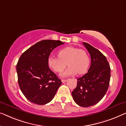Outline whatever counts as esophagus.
<instances>
[{"instance_id":"esophagus-1","label":"esophagus","mask_w":126,"mask_h":126,"mask_svg":"<svg viewBox=\"0 0 126 126\" xmlns=\"http://www.w3.org/2000/svg\"><path fill=\"white\" fill-rule=\"evenodd\" d=\"M61 81L63 83H64V82H65L67 81V79H62Z\"/></svg>"}]
</instances>
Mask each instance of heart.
<instances>
[{
    "mask_svg": "<svg viewBox=\"0 0 126 126\" xmlns=\"http://www.w3.org/2000/svg\"><path fill=\"white\" fill-rule=\"evenodd\" d=\"M59 57L50 56L48 59V66L54 72H63L67 65L69 66L64 72L61 74L65 77L77 73L84 74L88 69L90 59L86 51L74 47H67L60 50Z\"/></svg>",
    "mask_w": 126,
    "mask_h": 126,
    "instance_id": "1",
    "label": "heart"
}]
</instances>
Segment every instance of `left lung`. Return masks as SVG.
I'll return each mask as SVG.
<instances>
[{"label":"left lung","instance_id":"1","mask_svg":"<svg viewBox=\"0 0 126 126\" xmlns=\"http://www.w3.org/2000/svg\"><path fill=\"white\" fill-rule=\"evenodd\" d=\"M91 57L88 72L77 78V85L72 93L78 105L87 107L95 105L102 99L109 88L110 67L106 58L97 49L83 43Z\"/></svg>","mask_w":126,"mask_h":126}]
</instances>
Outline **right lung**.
<instances>
[{
	"instance_id": "obj_1",
	"label": "right lung",
	"mask_w": 126,
	"mask_h": 126,
	"mask_svg": "<svg viewBox=\"0 0 126 126\" xmlns=\"http://www.w3.org/2000/svg\"><path fill=\"white\" fill-rule=\"evenodd\" d=\"M63 43L42 40L25 50L19 59L18 83L24 95L31 102L39 105L49 103L61 85V79L49 67L48 59L52 51Z\"/></svg>"
}]
</instances>
